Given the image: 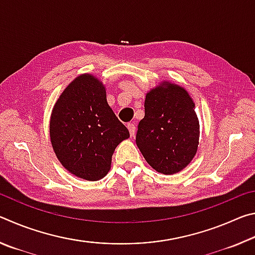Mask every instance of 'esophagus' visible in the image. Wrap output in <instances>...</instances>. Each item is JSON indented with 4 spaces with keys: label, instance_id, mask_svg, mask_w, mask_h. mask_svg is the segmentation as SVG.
I'll use <instances>...</instances> for the list:
<instances>
[{
    "label": "esophagus",
    "instance_id": "1",
    "mask_svg": "<svg viewBox=\"0 0 255 255\" xmlns=\"http://www.w3.org/2000/svg\"><path fill=\"white\" fill-rule=\"evenodd\" d=\"M127 128H128V130H129V133H130V136L131 137L135 136V132H136L135 125H133V124H127Z\"/></svg>",
    "mask_w": 255,
    "mask_h": 255
}]
</instances>
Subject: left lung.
Returning a JSON list of instances; mask_svg holds the SVG:
<instances>
[{"label":"left lung","mask_w":255,"mask_h":255,"mask_svg":"<svg viewBox=\"0 0 255 255\" xmlns=\"http://www.w3.org/2000/svg\"><path fill=\"white\" fill-rule=\"evenodd\" d=\"M195 109L187 90L170 81H162L146 93L136 144L155 171L175 174L195 157L200 136Z\"/></svg>","instance_id":"1"}]
</instances>
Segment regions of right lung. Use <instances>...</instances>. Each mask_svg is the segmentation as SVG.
I'll return each instance as SVG.
<instances>
[{"mask_svg": "<svg viewBox=\"0 0 255 255\" xmlns=\"http://www.w3.org/2000/svg\"><path fill=\"white\" fill-rule=\"evenodd\" d=\"M53 149L60 164L86 181L108 174L115 149L129 131L107 101L106 88L92 74L75 77L60 94L49 122Z\"/></svg>", "mask_w": 255, "mask_h": 255, "instance_id": "obj_1", "label": "right lung"}]
</instances>
